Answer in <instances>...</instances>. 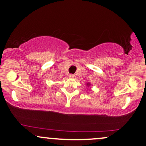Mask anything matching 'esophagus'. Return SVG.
Listing matches in <instances>:
<instances>
[{
  "label": "esophagus",
  "mask_w": 146,
  "mask_h": 146,
  "mask_svg": "<svg viewBox=\"0 0 146 146\" xmlns=\"http://www.w3.org/2000/svg\"><path fill=\"white\" fill-rule=\"evenodd\" d=\"M68 77H69L70 78H75V75H73V74H70L69 75H68Z\"/></svg>",
  "instance_id": "obj_1"
}]
</instances>
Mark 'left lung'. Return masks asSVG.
<instances>
[{
	"instance_id": "1",
	"label": "left lung",
	"mask_w": 146,
	"mask_h": 146,
	"mask_svg": "<svg viewBox=\"0 0 146 146\" xmlns=\"http://www.w3.org/2000/svg\"><path fill=\"white\" fill-rule=\"evenodd\" d=\"M90 85H91V84H90V83H89V82L86 83V86H90Z\"/></svg>"
}]
</instances>
